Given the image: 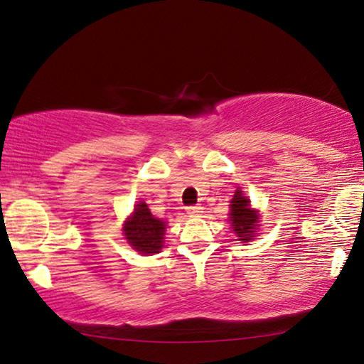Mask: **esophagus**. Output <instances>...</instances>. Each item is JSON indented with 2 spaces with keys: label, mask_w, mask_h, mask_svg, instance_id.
Here are the masks:
<instances>
[{
  "label": "esophagus",
  "mask_w": 364,
  "mask_h": 364,
  "mask_svg": "<svg viewBox=\"0 0 364 364\" xmlns=\"http://www.w3.org/2000/svg\"><path fill=\"white\" fill-rule=\"evenodd\" d=\"M201 213H203V206H199V204H196V206H189L188 208V214L189 216H201Z\"/></svg>",
  "instance_id": "34e87169"
}]
</instances>
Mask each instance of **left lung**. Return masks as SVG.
Wrapping results in <instances>:
<instances>
[{
    "instance_id": "left-lung-1",
    "label": "left lung",
    "mask_w": 364,
    "mask_h": 364,
    "mask_svg": "<svg viewBox=\"0 0 364 364\" xmlns=\"http://www.w3.org/2000/svg\"><path fill=\"white\" fill-rule=\"evenodd\" d=\"M231 213H229V223L234 234L237 235L242 242H250L255 237L259 228V213L250 208V201L244 196L242 191L237 189L234 194L231 204Z\"/></svg>"
}]
</instances>
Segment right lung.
<instances>
[{
	"label": "right lung",
	"instance_id": "add662e5",
	"mask_svg": "<svg viewBox=\"0 0 364 364\" xmlns=\"http://www.w3.org/2000/svg\"><path fill=\"white\" fill-rule=\"evenodd\" d=\"M166 231V223L158 219L148 209L146 203L135 204L132 216L124 224L125 239L129 240L136 252L143 255L158 254L163 247V235Z\"/></svg>",
	"mask_w": 364,
	"mask_h": 364
}]
</instances>
